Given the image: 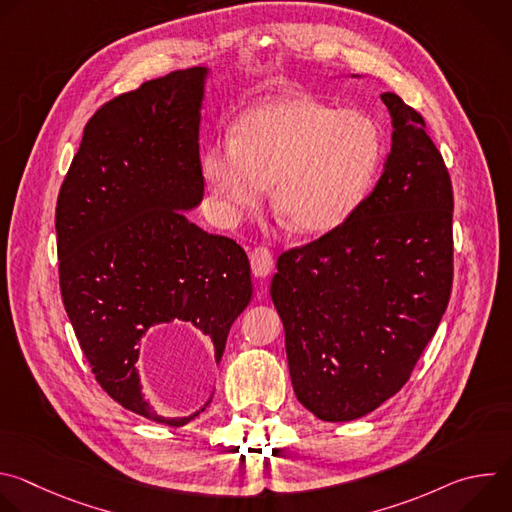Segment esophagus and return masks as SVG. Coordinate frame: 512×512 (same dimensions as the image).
I'll return each mask as SVG.
<instances>
[{
  "label": "esophagus",
  "instance_id": "34e87169",
  "mask_svg": "<svg viewBox=\"0 0 512 512\" xmlns=\"http://www.w3.org/2000/svg\"><path fill=\"white\" fill-rule=\"evenodd\" d=\"M251 259V269L255 277H267L273 269V255L267 247H255L249 255Z\"/></svg>",
  "mask_w": 512,
  "mask_h": 512
}]
</instances>
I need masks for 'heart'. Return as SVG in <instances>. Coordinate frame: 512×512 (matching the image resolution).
<instances>
[{
	"label": "heart",
	"instance_id": "obj_1",
	"mask_svg": "<svg viewBox=\"0 0 512 512\" xmlns=\"http://www.w3.org/2000/svg\"><path fill=\"white\" fill-rule=\"evenodd\" d=\"M383 156L379 125L310 97H283L247 111L235 141H214L202 176L231 221L271 204L289 231L324 235L340 227L367 194Z\"/></svg>",
	"mask_w": 512,
	"mask_h": 512
}]
</instances>
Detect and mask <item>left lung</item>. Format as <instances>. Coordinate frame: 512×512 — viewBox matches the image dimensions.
I'll return each instance as SVG.
<instances>
[{
    "instance_id": "1",
    "label": "left lung",
    "mask_w": 512,
    "mask_h": 512,
    "mask_svg": "<svg viewBox=\"0 0 512 512\" xmlns=\"http://www.w3.org/2000/svg\"><path fill=\"white\" fill-rule=\"evenodd\" d=\"M381 101L393 135L375 190L340 227L281 253L269 289L294 393L332 423L375 411L407 383L452 294L448 168L423 117L395 93Z\"/></svg>"
}]
</instances>
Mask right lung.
Returning a JSON list of instances; mask_svg holds the SVG:
<instances>
[{
    "label": "right lung",
    "mask_w": 512,
    "mask_h": 512,
    "mask_svg": "<svg viewBox=\"0 0 512 512\" xmlns=\"http://www.w3.org/2000/svg\"><path fill=\"white\" fill-rule=\"evenodd\" d=\"M210 68L176 70L103 105L56 202L64 310L97 383L125 409L182 427L143 395L137 358L160 324L190 322L223 358L253 296L247 253L186 212L204 196L200 109Z\"/></svg>",
    "instance_id": "obj_1"
}]
</instances>
